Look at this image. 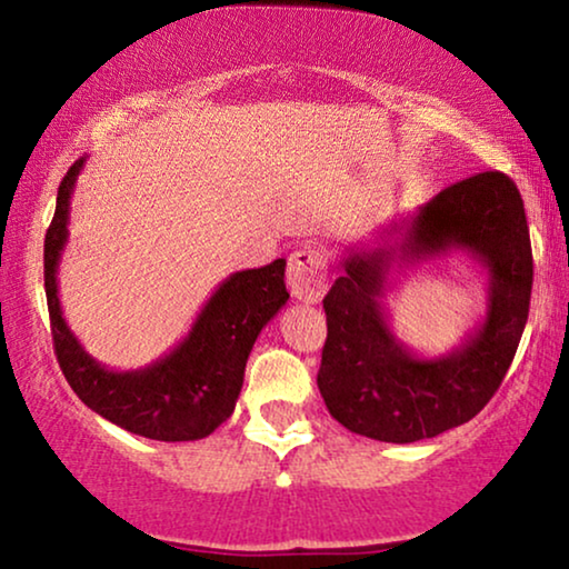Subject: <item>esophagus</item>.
<instances>
[{"label":"esophagus","mask_w":569,"mask_h":569,"mask_svg":"<svg viewBox=\"0 0 569 569\" xmlns=\"http://www.w3.org/2000/svg\"><path fill=\"white\" fill-rule=\"evenodd\" d=\"M287 284L292 298L302 302H318L329 287V271H326L323 253L316 248H300L290 256L287 263Z\"/></svg>","instance_id":"34e87169"}]
</instances>
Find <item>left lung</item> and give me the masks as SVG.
Listing matches in <instances>:
<instances>
[{"label": "left lung", "instance_id": "1", "mask_svg": "<svg viewBox=\"0 0 569 569\" xmlns=\"http://www.w3.org/2000/svg\"><path fill=\"white\" fill-rule=\"evenodd\" d=\"M450 250H466L488 269V316L461 348L430 361L387 326V271ZM341 267L323 298L329 333L318 370L331 417L383 442L435 438L477 417L516 357L531 306L533 256L518 186L500 170L448 186L409 220L347 248Z\"/></svg>", "mask_w": 569, "mask_h": 569}]
</instances>
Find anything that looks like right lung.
Masks as SVG:
<instances>
[{
  "label": "right lung",
  "instance_id": "add662e5",
  "mask_svg": "<svg viewBox=\"0 0 569 569\" xmlns=\"http://www.w3.org/2000/svg\"><path fill=\"white\" fill-rule=\"evenodd\" d=\"M82 166L84 158L67 170L59 186L57 212L43 243V282L59 368L92 411L123 430L166 442L207 438L236 409L256 337L290 300L287 261L230 274L201 308L189 337L166 357L139 370H108L84 352L59 306L57 271L69 236V199Z\"/></svg>",
  "mask_w": 569,
  "mask_h": 569
}]
</instances>
